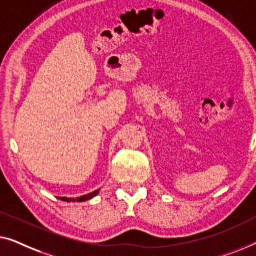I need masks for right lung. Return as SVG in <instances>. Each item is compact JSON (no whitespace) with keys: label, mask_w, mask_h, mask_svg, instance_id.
Here are the masks:
<instances>
[{"label":"right lung","mask_w":256,"mask_h":256,"mask_svg":"<svg viewBox=\"0 0 256 256\" xmlns=\"http://www.w3.org/2000/svg\"><path fill=\"white\" fill-rule=\"evenodd\" d=\"M97 194H98V190H95V192H92L90 194H87V195H84V196L76 197V198H67V197H59V200H64V202H84V200H87L92 198V197L96 196Z\"/></svg>","instance_id":"1"}]
</instances>
